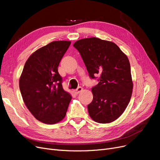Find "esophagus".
<instances>
[{
    "mask_svg": "<svg viewBox=\"0 0 160 160\" xmlns=\"http://www.w3.org/2000/svg\"><path fill=\"white\" fill-rule=\"evenodd\" d=\"M82 91H83V88H81V87H78V88H77L75 90H74V93L75 94H79Z\"/></svg>",
    "mask_w": 160,
    "mask_h": 160,
    "instance_id": "esophagus-1",
    "label": "esophagus"
}]
</instances>
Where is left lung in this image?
<instances>
[{
  "label": "left lung",
  "instance_id": "obj_1",
  "mask_svg": "<svg viewBox=\"0 0 160 160\" xmlns=\"http://www.w3.org/2000/svg\"><path fill=\"white\" fill-rule=\"evenodd\" d=\"M73 47L79 52L90 78L99 81L91 89L93 99L88 105L90 117L100 123L113 122L122 115L132 98L128 57L114 42L95 37L77 41Z\"/></svg>",
  "mask_w": 160,
  "mask_h": 160
}]
</instances>
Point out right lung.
<instances>
[{
  "label": "right lung",
  "instance_id": "right-lung-1",
  "mask_svg": "<svg viewBox=\"0 0 160 160\" xmlns=\"http://www.w3.org/2000/svg\"><path fill=\"white\" fill-rule=\"evenodd\" d=\"M71 41H52L29 57L19 80V88L28 109L37 120L54 124L65 118L71 96L62 88L58 72Z\"/></svg>",
  "mask_w": 160,
  "mask_h": 160
}]
</instances>
